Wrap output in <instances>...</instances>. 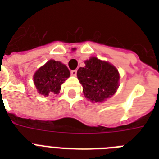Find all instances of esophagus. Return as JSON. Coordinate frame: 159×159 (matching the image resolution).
I'll return each instance as SVG.
<instances>
[{
  "label": "esophagus",
  "instance_id": "34e87169",
  "mask_svg": "<svg viewBox=\"0 0 159 159\" xmlns=\"http://www.w3.org/2000/svg\"><path fill=\"white\" fill-rule=\"evenodd\" d=\"M71 75L72 76H76L77 75V70H72L71 71Z\"/></svg>",
  "mask_w": 159,
  "mask_h": 159
}]
</instances>
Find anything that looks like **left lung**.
I'll return each mask as SVG.
<instances>
[{"mask_svg":"<svg viewBox=\"0 0 159 159\" xmlns=\"http://www.w3.org/2000/svg\"><path fill=\"white\" fill-rule=\"evenodd\" d=\"M86 66L77 70V77L85 97L90 101L102 102L116 93L120 75L116 67L97 57L87 60Z\"/></svg>","mask_w":159,"mask_h":159,"instance_id":"1","label":"left lung"}]
</instances>
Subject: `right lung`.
Masks as SVG:
<instances>
[{
	"label": "right lung",
	"instance_id": "1",
	"mask_svg": "<svg viewBox=\"0 0 159 159\" xmlns=\"http://www.w3.org/2000/svg\"><path fill=\"white\" fill-rule=\"evenodd\" d=\"M69 76L70 72L66 65L49 60L34 73V82L39 94L43 96L58 94L61 85Z\"/></svg>",
	"mask_w": 159,
	"mask_h": 159
}]
</instances>
